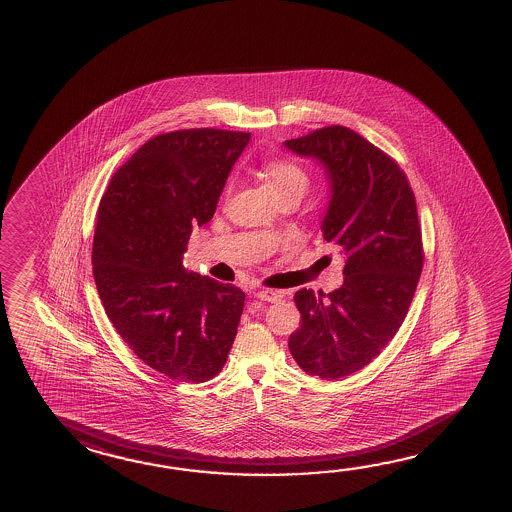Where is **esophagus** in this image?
I'll list each match as a JSON object with an SVG mask.
<instances>
[{"label":"esophagus","instance_id":"1","mask_svg":"<svg viewBox=\"0 0 512 512\" xmlns=\"http://www.w3.org/2000/svg\"><path fill=\"white\" fill-rule=\"evenodd\" d=\"M255 296L259 298V300H262V302H277V300H280V296H282V293L280 291H273V289H260V291H257L255 293Z\"/></svg>","mask_w":512,"mask_h":512}]
</instances>
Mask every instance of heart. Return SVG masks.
Wrapping results in <instances>:
<instances>
[{
  "label": "heart",
  "instance_id": "heart-1",
  "mask_svg": "<svg viewBox=\"0 0 512 512\" xmlns=\"http://www.w3.org/2000/svg\"><path fill=\"white\" fill-rule=\"evenodd\" d=\"M266 180H268L275 198L296 196V198L302 199L311 185L309 172L305 171L300 163H296L295 160H287V158L268 163Z\"/></svg>",
  "mask_w": 512,
  "mask_h": 512
}]
</instances>
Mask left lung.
I'll use <instances>...</instances> for the list:
<instances>
[{
    "label": "left lung",
    "mask_w": 512,
    "mask_h": 512,
    "mask_svg": "<svg viewBox=\"0 0 512 512\" xmlns=\"http://www.w3.org/2000/svg\"><path fill=\"white\" fill-rule=\"evenodd\" d=\"M284 145L322 163L331 189L323 239L345 260L332 293L296 291L302 320L289 350L309 376H350L379 356L412 304L424 262L415 196L401 167L349 127Z\"/></svg>",
    "instance_id": "8db88e82"
}]
</instances>
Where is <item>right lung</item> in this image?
<instances>
[{
  "label": "right lung",
  "instance_id": "add662e5",
  "mask_svg": "<svg viewBox=\"0 0 512 512\" xmlns=\"http://www.w3.org/2000/svg\"><path fill=\"white\" fill-rule=\"evenodd\" d=\"M250 133L183 129L151 138L109 181L93 237V277L109 320L145 365L203 383L221 372L244 293L183 266Z\"/></svg>",
  "mask_w": 512,
  "mask_h": 512
}]
</instances>
